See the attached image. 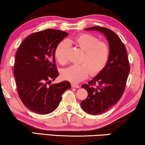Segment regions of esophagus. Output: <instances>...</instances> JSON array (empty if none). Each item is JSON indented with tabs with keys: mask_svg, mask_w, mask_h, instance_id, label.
Listing matches in <instances>:
<instances>
[{
	"mask_svg": "<svg viewBox=\"0 0 145 145\" xmlns=\"http://www.w3.org/2000/svg\"><path fill=\"white\" fill-rule=\"evenodd\" d=\"M71 86H72V88H80V86H79V85H76V84H71Z\"/></svg>",
	"mask_w": 145,
	"mask_h": 145,
	"instance_id": "obj_1",
	"label": "esophagus"
}]
</instances>
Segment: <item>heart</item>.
<instances>
[{
  "mask_svg": "<svg viewBox=\"0 0 145 145\" xmlns=\"http://www.w3.org/2000/svg\"><path fill=\"white\" fill-rule=\"evenodd\" d=\"M84 51L80 65H73L62 71L63 78L72 83H78L90 74L96 75L105 68L110 57L107 43L100 41L98 37L88 33H82L70 41ZM70 44L66 40L61 41L55 51L57 61L61 65L67 61Z\"/></svg>",
  "mask_w": 145,
  "mask_h": 145,
  "instance_id": "heart-1",
  "label": "heart"
}]
</instances>
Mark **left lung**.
Listing matches in <instances>:
<instances>
[{"label":"left lung","mask_w":145,"mask_h":145,"mask_svg":"<svg viewBox=\"0 0 145 145\" xmlns=\"http://www.w3.org/2000/svg\"><path fill=\"white\" fill-rule=\"evenodd\" d=\"M85 30H96L103 33L110 48V57L105 68L89 81L88 84L82 86L88 94L81 102V108L90 115H99L115 106L121 98L130 67L125 46L116 33L100 26L88 27ZM96 84L97 86L93 87Z\"/></svg>","instance_id":"8db88e82"}]
</instances>
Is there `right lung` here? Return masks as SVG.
Returning <instances> with one entry per match:
<instances>
[{
  "mask_svg": "<svg viewBox=\"0 0 145 145\" xmlns=\"http://www.w3.org/2000/svg\"><path fill=\"white\" fill-rule=\"evenodd\" d=\"M67 35L53 29L33 33L17 50L14 74L18 93L24 105L38 114H48L56 110L62 94L71 87L69 81L47 86L59 76L55 51Z\"/></svg>",
  "mask_w": 145,
  "mask_h": 145,
  "instance_id": "obj_1",
  "label": "right lung"
}]
</instances>
